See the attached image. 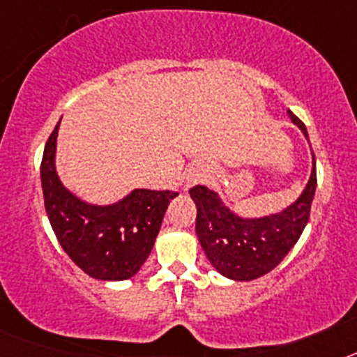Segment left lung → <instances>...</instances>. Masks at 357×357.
<instances>
[{
    "mask_svg": "<svg viewBox=\"0 0 357 357\" xmlns=\"http://www.w3.org/2000/svg\"><path fill=\"white\" fill-rule=\"evenodd\" d=\"M289 118L307 137L304 123L288 110ZM309 141V137H307ZM317 189V160L301 197L280 213L259 218L239 216L206 185H195L189 195L197 206V236L218 272L232 280H254L272 272L295 247L309 222Z\"/></svg>",
    "mask_w": 357,
    "mask_h": 357,
    "instance_id": "1",
    "label": "left lung"
}]
</instances>
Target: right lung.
Here are the masks:
<instances>
[{
  "label": "right lung",
  "mask_w": 357,
  "mask_h": 357,
  "mask_svg": "<svg viewBox=\"0 0 357 357\" xmlns=\"http://www.w3.org/2000/svg\"><path fill=\"white\" fill-rule=\"evenodd\" d=\"M59 125L40 162L44 207L56 239L71 261L98 280H125L148 259L176 191L134 189L109 206L78 198L61 182L55 166Z\"/></svg>",
  "instance_id": "1"
}]
</instances>
